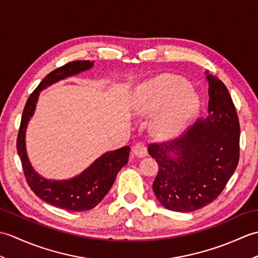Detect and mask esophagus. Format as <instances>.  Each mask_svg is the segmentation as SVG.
Wrapping results in <instances>:
<instances>
[{
  "label": "esophagus",
  "instance_id": "obj_1",
  "mask_svg": "<svg viewBox=\"0 0 258 258\" xmlns=\"http://www.w3.org/2000/svg\"><path fill=\"white\" fill-rule=\"evenodd\" d=\"M132 152L136 157L143 158L147 155V147L143 143H138V144L133 146Z\"/></svg>",
  "mask_w": 258,
  "mask_h": 258
}]
</instances>
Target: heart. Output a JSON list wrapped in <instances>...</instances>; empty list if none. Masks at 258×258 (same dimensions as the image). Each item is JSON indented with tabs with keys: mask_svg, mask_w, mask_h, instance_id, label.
Instances as JSON below:
<instances>
[{
	"mask_svg": "<svg viewBox=\"0 0 258 258\" xmlns=\"http://www.w3.org/2000/svg\"><path fill=\"white\" fill-rule=\"evenodd\" d=\"M199 107V98L185 81L163 75L145 82L136 89L132 109L136 115L147 116L162 108L153 120L156 138L172 140L183 132Z\"/></svg>",
	"mask_w": 258,
	"mask_h": 258,
	"instance_id": "1",
	"label": "heart"
}]
</instances>
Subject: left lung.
<instances>
[{
	"mask_svg": "<svg viewBox=\"0 0 258 258\" xmlns=\"http://www.w3.org/2000/svg\"><path fill=\"white\" fill-rule=\"evenodd\" d=\"M208 82L206 116L168 144H151L158 164L153 190L169 211L187 213L217 199L237 167L239 122L223 82L205 72Z\"/></svg>",
	"mask_w": 258,
	"mask_h": 258,
	"instance_id": "8db88e82",
	"label": "left lung"
}]
</instances>
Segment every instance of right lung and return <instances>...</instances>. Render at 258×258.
<instances>
[{"instance_id": "obj_1", "label": "right lung", "mask_w": 258, "mask_h": 258, "mask_svg": "<svg viewBox=\"0 0 258 258\" xmlns=\"http://www.w3.org/2000/svg\"><path fill=\"white\" fill-rule=\"evenodd\" d=\"M94 62L73 61L47 74L27 98L18 135V153L23 166L26 182L41 200L55 207L71 212H83L94 208L111 189L120 168L128 162L130 147L104 153L79 175L68 179H47L41 176L29 160L25 135L27 124L34 115L40 93L47 86L78 75L93 68Z\"/></svg>"}]
</instances>
